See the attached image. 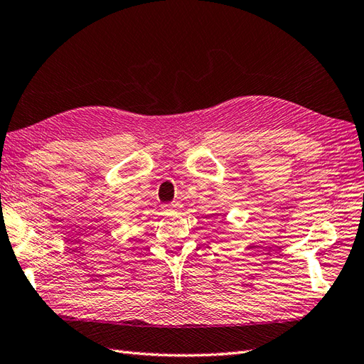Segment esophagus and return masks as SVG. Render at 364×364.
<instances>
[{"instance_id":"obj_1","label":"esophagus","mask_w":364,"mask_h":364,"mask_svg":"<svg viewBox=\"0 0 364 364\" xmlns=\"http://www.w3.org/2000/svg\"><path fill=\"white\" fill-rule=\"evenodd\" d=\"M163 209L166 213H175V210L180 209V205L178 203H168V205H163Z\"/></svg>"}]
</instances>
